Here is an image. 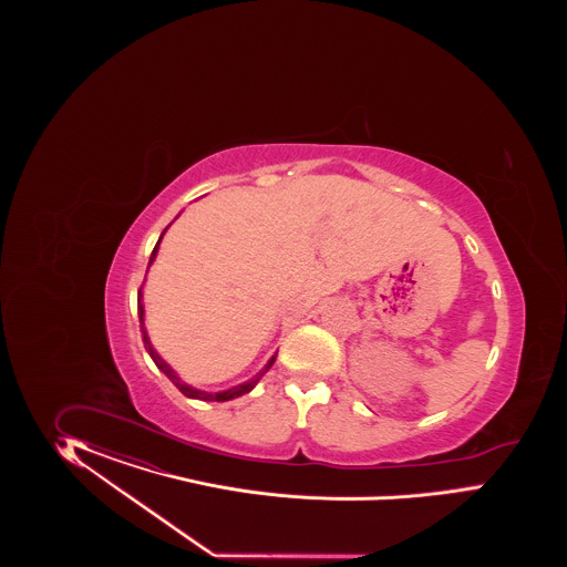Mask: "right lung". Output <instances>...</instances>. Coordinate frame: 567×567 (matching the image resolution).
Instances as JSON below:
<instances>
[{"instance_id": "1", "label": "right lung", "mask_w": 567, "mask_h": 567, "mask_svg": "<svg viewBox=\"0 0 567 567\" xmlns=\"http://www.w3.org/2000/svg\"><path fill=\"white\" fill-rule=\"evenodd\" d=\"M166 233V230H164ZM164 233H162V237H164ZM159 237V240H162ZM159 240L155 243L154 251H152V258H150V266L154 264L155 256H157V247H159ZM143 289V287H141ZM138 289L137 295V311H138V322H141V332H143V343H145V349L150 351V355H152V360H154L155 365L166 374V377L171 378L172 384L183 393L185 396H190V399H202V401H230V399H237V396L245 395V393H249L256 384H258L261 377L270 370V365L275 363L276 355L270 358V361L266 363V368L256 374V377L251 378V380H247V382H243V384H237V386H233V389H226V391H220V393H206V391H199V389H193L190 384L187 382H183L181 378L176 377V372L172 370L171 365L166 363V361L162 360L159 355H157V351H155L152 343H150V337H147V330L143 327V316H145V309H143V303H141V299H143V292Z\"/></svg>"}]
</instances>
